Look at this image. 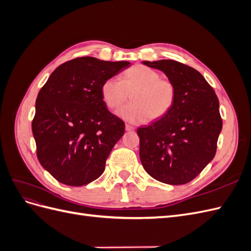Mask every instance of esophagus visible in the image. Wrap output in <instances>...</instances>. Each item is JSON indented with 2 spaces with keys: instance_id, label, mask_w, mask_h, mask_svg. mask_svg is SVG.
Wrapping results in <instances>:
<instances>
[{
  "instance_id": "obj_1",
  "label": "esophagus",
  "mask_w": 251,
  "mask_h": 251,
  "mask_svg": "<svg viewBox=\"0 0 251 251\" xmlns=\"http://www.w3.org/2000/svg\"><path fill=\"white\" fill-rule=\"evenodd\" d=\"M134 130H135L134 126H132L130 125H126V132H131V131H134Z\"/></svg>"
}]
</instances>
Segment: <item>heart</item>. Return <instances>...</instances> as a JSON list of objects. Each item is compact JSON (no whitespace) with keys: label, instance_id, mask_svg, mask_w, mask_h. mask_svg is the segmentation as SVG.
<instances>
[{"label":"heart","instance_id":"obj_1","mask_svg":"<svg viewBox=\"0 0 251 251\" xmlns=\"http://www.w3.org/2000/svg\"><path fill=\"white\" fill-rule=\"evenodd\" d=\"M102 101L110 110H116L131 95V104L117 112V116L133 125L158 120L168 115L176 101V87L149 67L138 65L126 71L121 81L105 79L100 88Z\"/></svg>","mask_w":251,"mask_h":251}]
</instances>
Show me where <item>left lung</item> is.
<instances>
[{
    "instance_id": "1",
    "label": "left lung",
    "mask_w": 251,
    "mask_h": 251,
    "mask_svg": "<svg viewBox=\"0 0 251 251\" xmlns=\"http://www.w3.org/2000/svg\"><path fill=\"white\" fill-rule=\"evenodd\" d=\"M142 64L162 71L176 87V101L168 115L137 128L142 166L162 183L185 184L216 155L222 130L218 97L192 67L172 59Z\"/></svg>"
}]
</instances>
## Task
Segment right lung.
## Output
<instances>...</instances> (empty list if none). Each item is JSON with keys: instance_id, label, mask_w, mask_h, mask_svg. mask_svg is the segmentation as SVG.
<instances>
[{"instance_id": "right-lung-1", "label": "right lung", "mask_w": 251, "mask_h": 251, "mask_svg": "<svg viewBox=\"0 0 251 251\" xmlns=\"http://www.w3.org/2000/svg\"><path fill=\"white\" fill-rule=\"evenodd\" d=\"M130 65L74 58L58 66L41 89L32 121L36 154L60 183L82 186L101 176L125 124L105 107L100 88Z\"/></svg>"}]
</instances>
